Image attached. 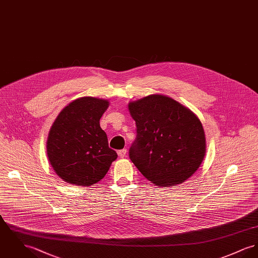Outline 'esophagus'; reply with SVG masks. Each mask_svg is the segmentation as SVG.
I'll use <instances>...</instances> for the list:
<instances>
[{"instance_id":"obj_1","label":"esophagus","mask_w":258,"mask_h":258,"mask_svg":"<svg viewBox=\"0 0 258 258\" xmlns=\"http://www.w3.org/2000/svg\"><path fill=\"white\" fill-rule=\"evenodd\" d=\"M126 154H127V150L126 149H122L120 151H118V155L120 157H125Z\"/></svg>"}]
</instances>
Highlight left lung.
I'll return each mask as SVG.
<instances>
[{
    "instance_id": "8db88e82",
    "label": "left lung",
    "mask_w": 258,
    "mask_h": 258,
    "mask_svg": "<svg viewBox=\"0 0 258 258\" xmlns=\"http://www.w3.org/2000/svg\"><path fill=\"white\" fill-rule=\"evenodd\" d=\"M136 122V139L129 157L149 181L161 187L185 182L206 155L200 119L184 105L162 95L128 104Z\"/></svg>"
}]
</instances>
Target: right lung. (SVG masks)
I'll use <instances>...</instances> for the list:
<instances>
[{
  "mask_svg": "<svg viewBox=\"0 0 258 258\" xmlns=\"http://www.w3.org/2000/svg\"><path fill=\"white\" fill-rule=\"evenodd\" d=\"M107 106L105 100L80 98L66 106L52 124L48 158L54 172L69 184L86 187L98 183L117 158L100 126Z\"/></svg>",
  "mask_w": 258,
  "mask_h": 258,
  "instance_id": "right-lung-1",
  "label": "right lung"
}]
</instances>
